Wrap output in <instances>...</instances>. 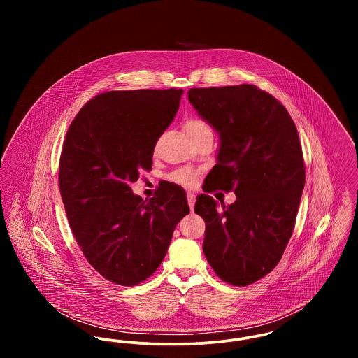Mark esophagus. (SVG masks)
Segmentation results:
<instances>
[{
  "instance_id": "obj_1",
  "label": "esophagus",
  "mask_w": 358,
  "mask_h": 358,
  "mask_svg": "<svg viewBox=\"0 0 358 358\" xmlns=\"http://www.w3.org/2000/svg\"><path fill=\"white\" fill-rule=\"evenodd\" d=\"M187 199L190 210H193L194 209V204H196V196L193 193H187Z\"/></svg>"
}]
</instances>
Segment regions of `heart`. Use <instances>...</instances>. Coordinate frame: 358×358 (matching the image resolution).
I'll use <instances>...</instances> for the list:
<instances>
[{
	"mask_svg": "<svg viewBox=\"0 0 358 358\" xmlns=\"http://www.w3.org/2000/svg\"><path fill=\"white\" fill-rule=\"evenodd\" d=\"M185 131H187L189 138H193V136H200V134H204L208 131H212L209 123L203 118H199V117H190L185 120ZM171 180L178 182V184H182V185H190L192 184V176L187 173V171H177L171 176Z\"/></svg>",
	"mask_w": 358,
	"mask_h": 358,
	"instance_id": "1",
	"label": "heart"
}]
</instances>
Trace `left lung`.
Segmentation results:
<instances>
[{
    "mask_svg": "<svg viewBox=\"0 0 358 358\" xmlns=\"http://www.w3.org/2000/svg\"><path fill=\"white\" fill-rule=\"evenodd\" d=\"M187 98L220 136L204 192L236 194L220 206L197 196L204 255L222 280L248 286L273 271L292 235L306 176L298 131L286 107L256 85L190 88Z\"/></svg>",
    "mask_w": 358,
    "mask_h": 358,
    "instance_id": "obj_1",
    "label": "left lung"
}]
</instances>
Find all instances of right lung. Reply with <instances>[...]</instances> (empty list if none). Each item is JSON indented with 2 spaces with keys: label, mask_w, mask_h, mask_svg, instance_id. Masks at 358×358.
Wrapping results in <instances>:
<instances>
[{
  "label": "right lung",
  "mask_w": 358,
  "mask_h": 358,
  "mask_svg": "<svg viewBox=\"0 0 358 358\" xmlns=\"http://www.w3.org/2000/svg\"><path fill=\"white\" fill-rule=\"evenodd\" d=\"M184 90L107 91L85 104L69 127L59 187L69 227L88 263L107 280L136 286L159 267L176 225L189 213L182 187L143 200L131 192L153 165Z\"/></svg>",
  "instance_id": "obj_1"
}]
</instances>
